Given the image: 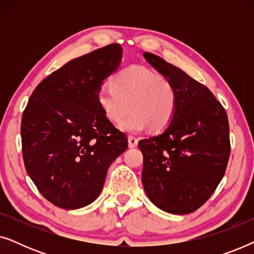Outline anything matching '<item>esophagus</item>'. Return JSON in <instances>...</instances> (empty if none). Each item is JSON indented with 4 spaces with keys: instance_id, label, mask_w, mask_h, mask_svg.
<instances>
[{
    "instance_id": "obj_1",
    "label": "esophagus",
    "mask_w": 254,
    "mask_h": 254,
    "mask_svg": "<svg viewBox=\"0 0 254 254\" xmlns=\"http://www.w3.org/2000/svg\"><path fill=\"white\" fill-rule=\"evenodd\" d=\"M137 142H138V140L135 136H131V135H129V136H128V145H129V148H135V147H136Z\"/></svg>"
}]
</instances>
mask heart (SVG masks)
<instances>
[{"instance_id": "obj_1", "label": "heart", "mask_w": 254, "mask_h": 254, "mask_svg": "<svg viewBox=\"0 0 254 254\" xmlns=\"http://www.w3.org/2000/svg\"><path fill=\"white\" fill-rule=\"evenodd\" d=\"M98 102L111 123L118 124L131 109L133 113L120 124L127 133H140L151 126L158 130L168 126L177 107L173 85L158 72L133 65L99 90Z\"/></svg>"}]
</instances>
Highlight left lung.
Listing matches in <instances>:
<instances>
[{
    "instance_id": "left-lung-1",
    "label": "left lung",
    "mask_w": 254,
    "mask_h": 254,
    "mask_svg": "<svg viewBox=\"0 0 254 254\" xmlns=\"http://www.w3.org/2000/svg\"><path fill=\"white\" fill-rule=\"evenodd\" d=\"M143 57L177 93L170 124L162 133L138 142L144 192L166 213H193L225 173L230 156L227 112L207 86L182 69L148 52Z\"/></svg>"
}]
</instances>
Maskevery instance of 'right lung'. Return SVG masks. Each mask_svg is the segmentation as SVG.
Listing matches in <instances>:
<instances>
[{
    "instance_id": "obj_1",
    "label": "right lung",
    "mask_w": 254,
    "mask_h": 254,
    "mask_svg": "<svg viewBox=\"0 0 254 254\" xmlns=\"http://www.w3.org/2000/svg\"><path fill=\"white\" fill-rule=\"evenodd\" d=\"M121 58L120 45L111 44L67 62L38 84L24 110L26 172L57 207L78 209L93 202L110 165L128 147L98 102L103 82Z\"/></svg>"
}]
</instances>
